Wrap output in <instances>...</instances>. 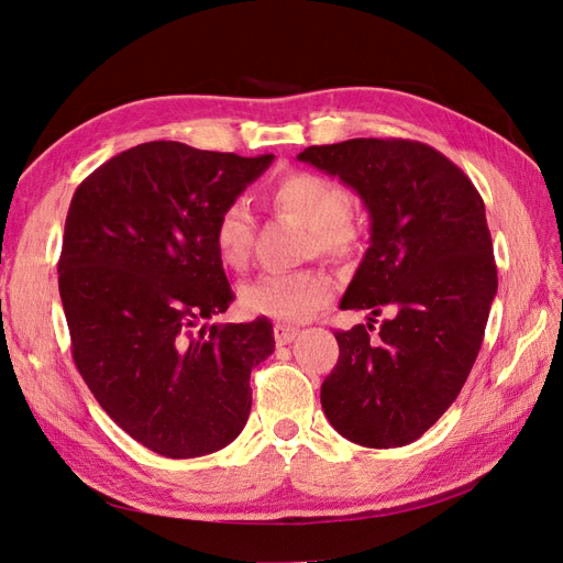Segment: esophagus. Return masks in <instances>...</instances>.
I'll return each mask as SVG.
<instances>
[{
    "mask_svg": "<svg viewBox=\"0 0 563 563\" xmlns=\"http://www.w3.org/2000/svg\"><path fill=\"white\" fill-rule=\"evenodd\" d=\"M272 331H275L277 345H288L298 335V329L288 327V323H275V329H272Z\"/></svg>",
    "mask_w": 563,
    "mask_h": 563,
    "instance_id": "1",
    "label": "esophagus"
}]
</instances>
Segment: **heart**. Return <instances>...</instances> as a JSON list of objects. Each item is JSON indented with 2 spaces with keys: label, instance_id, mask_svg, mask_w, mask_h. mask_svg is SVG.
Segmentation results:
<instances>
[{
  "label": "heart",
  "instance_id": "b5f03b06",
  "mask_svg": "<svg viewBox=\"0 0 563 563\" xmlns=\"http://www.w3.org/2000/svg\"><path fill=\"white\" fill-rule=\"evenodd\" d=\"M272 203L310 232V253L350 258L362 244V223L352 213V197L343 185L310 172H294L272 187ZM255 223L249 203L232 199L218 211L213 244L228 267L242 269L253 251ZM333 279L323 269L263 272L242 286V305L251 314L302 321L333 298Z\"/></svg>",
  "mask_w": 563,
  "mask_h": 563
}]
</instances>
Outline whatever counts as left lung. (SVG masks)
Segmentation results:
<instances>
[{"label":"left lung","instance_id":"8db88e82","mask_svg":"<svg viewBox=\"0 0 563 563\" xmlns=\"http://www.w3.org/2000/svg\"><path fill=\"white\" fill-rule=\"evenodd\" d=\"M298 159L350 185L371 216V246L340 300L371 317L335 331L340 356L321 408L354 444L406 446L446 413L482 350L498 291L484 199L418 141L352 139Z\"/></svg>","mask_w":563,"mask_h":563}]
</instances>
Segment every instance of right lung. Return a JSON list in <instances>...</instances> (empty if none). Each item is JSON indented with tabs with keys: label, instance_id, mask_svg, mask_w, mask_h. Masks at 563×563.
I'll return each instance as SVG.
<instances>
[{
	"label": "right lung",
	"instance_id": "1",
	"mask_svg": "<svg viewBox=\"0 0 563 563\" xmlns=\"http://www.w3.org/2000/svg\"><path fill=\"white\" fill-rule=\"evenodd\" d=\"M275 155L135 145L84 178L65 218L58 288L73 360L145 449L197 457L240 437L272 323L199 327L234 300L213 223Z\"/></svg>",
	"mask_w": 563,
	"mask_h": 563
}]
</instances>
